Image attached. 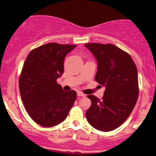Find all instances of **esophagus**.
<instances>
[{
  "label": "esophagus",
  "instance_id": "34e87169",
  "mask_svg": "<svg viewBox=\"0 0 156 156\" xmlns=\"http://www.w3.org/2000/svg\"><path fill=\"white\" fill-rule=\"evenodd\" d=\"M77 95H78V96H79V97H85V96H86V95H85V94L82 93V92H78V93H77Z\"/></svg>",
  "mask_w": 156,
  "mask_h": 156
}]
</instances>
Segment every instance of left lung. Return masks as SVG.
Returning a JSON list of instances; mask_svg holds the SVG:
<instances>
[{
    "mask_svg": "<svg viewBox=\"0 0 156 156\" xmlns=\"http://www.w3.org/2000/svg\"><path fill=\"white\" fill-rule=\"evenodd\" d=\"M97 59L95 80L105 87L102 99L88 95L91 106L86 117L90 125L108 132L120 126L127 119L138 97V71L131 56L111 44H85Z\"/></svg>",
    "mask_w": 156,
    "mask_h": 156,
    "instance_id": "8db88e82",
    "label": "left lung"
}]
</instances>
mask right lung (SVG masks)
Returning a JSON list of instances; mask_svg holds the SVG:
<instances>
[{"instance_id": "1", "label": "right lung", "mask_w": 156, "mask_h": 156, "mask_svg": "<svg viewBox=\"0 0 156 156\" xmlns=\"http://www.w3.org/2000/svg\"><path fill=\"white\" fill-rule=\"evenodd\" d=\"M76 45L49 43L29 53L19 78L22 101L31 119L51 127L64 121L74 104L75 90L64 91L57 79L64 70V60Z\"/></svg>"}]
</instances>
